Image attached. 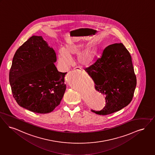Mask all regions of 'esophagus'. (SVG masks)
Here are the masks:
<instances>
[{"mask_svg": "<svg viewBox=\"0 0 155 155\" xmlns=\"http://www.w3.org/2000/svg\"><path fill=\"white\" fill-rule=\"evenodd\" d=\"M74 70H77V71H80L81 69L79 68H77H77H74Z\"/></svg>", "mask_w": 155, "mask_h": 155, "instance_id": "obj_1", "label": "esophagus"}]
</instances>
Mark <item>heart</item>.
<instances>
[{"label":"heart","instance_id":"heart-1","mask_svg":"<svg viewBox=\"0 0 155 155\" xmlns=\"http://www.w3.org/2000/svg\"><path fill=\"white\" fill-rule=\"evenodd\" d=\"M84 47V44L80 42L66 44L63 50L58 51V61L61 67L66 70L70 65L71 59L79 53L77 58L78 63L85 67L91 66L97 56V46L94 44H90L81 52Z\"/></svg>","mask_w":155,"mask_h":155}]
</instances>
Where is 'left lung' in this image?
<instances>
[{
  "label": "left lung",
  "mask_w": 155,
  "mask_h": 155,
  "mask_svg": "<svg viewBox=\"0 0 155 155\" xmlns=\"http://www.w3.org/2000/svg\"><path fill=\"white\" fill-rule=\"evenodd\" d=\"M85 70L94 81L96 90L105 95V107L99 111L92 110L96 114H111L131 102L136 87V76L130 53L123 44L107 46L101 57Z\"/></svg>",
  "instance_id": "left-lung-1"
}]
</instances>
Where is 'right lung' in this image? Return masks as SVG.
Here are the masks:
<instances>
[{"instance_id":"right-lung-1","label":"right lung","mask_w":155,"mask_h":155,"mask_svg":"<svg viewBox=\"0 0 155 155\" xmlns=\"http://www.w3.org/2000/svg\"><path fill=\"white\" fill-rule=\"evenodd\" d=\"M56 56L42 36H33L17 50L9 81L19 106L38 114L52 111L65 92L64 77L55 65Z\"/></svg>"}]
</instances>
